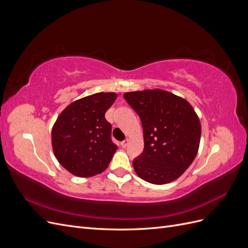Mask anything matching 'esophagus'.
I'll return each mask as SVG.
<instances>
[{"mask_svg": "<svg viewBox=\"0 0 248 248\" xmlns=\"http://www.w3.org/2000/svg\"><path fill=\"white\" fill-rule=\"evenodd\" d=\"M127 145H128V140H125L121 141V147L122 148H126Z\"/></svg>", "mask_w": 248, "mask_h": 248, "instance_id": "1", "label": "esophagus"}]
</instances>
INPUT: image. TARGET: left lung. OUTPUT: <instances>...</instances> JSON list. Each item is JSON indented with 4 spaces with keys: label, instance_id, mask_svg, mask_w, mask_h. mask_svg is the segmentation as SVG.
<instances>
[{
    "label": "left lung",
    "instance_id": "left-lung-1",
    "mask_svg": "<svg viewBox=\"0 0 248 248\" xmlns=\"http://www.w3.org/2000/svg\"><path fill=\"white\" fill-rule=\"evenodd\" d=\"M124 98L140 118L144 151L132 161L139 177L166 184L181 176L196 158L201 123L185 99L163 90L125 93Z\"/></svg>",
    "mask_w": 248,
    "mask_h": 248
}]
</instances>
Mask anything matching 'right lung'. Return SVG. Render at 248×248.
I'll return each mask as SVG.
<instances>
[{"label":"right lung","mask_w":248,"mask_h":248,"mask_svg":"<svg viewBox=\"0 0 248 248\" xmlns=\"http://www.w3.org/2000/svg\"><path fill=\"white\" fill-rule=\"evenodd\" d=\"M117 98L115 93H96L72 102L52 127L51 144L63 168L74 176L92 177L108 166L117 145L104 114Z\"/></svg>","instance_id":"right-lung-1"}]
</instances>
